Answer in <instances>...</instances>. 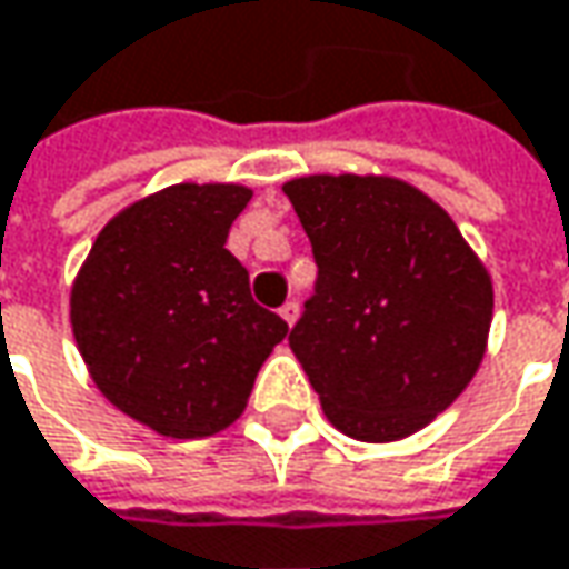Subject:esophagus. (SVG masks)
<instances>
[{
  "label": "esophagus",
  "instance_id": "esophagus-1",
  "mask_svg": "<svg viewBox=\"0 0 569 569\" xmlns=\"http://www.w3.org/2000/svg\"><path fill=\"white\" fill-rule=\"evenodd\" d=\"M280 316H283L286 325H292V321H296V316H299V306H296V302L289 299V302H283V309H280Z\"/></svg>",
  "mask_w": 569,
  "mask_h": 569
}]
</instances>
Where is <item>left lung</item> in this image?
Here are the masks:
<instances>
[{
    "label": "left lung",
    "instance_id": "obj_1",
    "mask_svg": "<svg viewBox=\"0 0 569 569\" xmlns=\"http://www.w3.org/2000/svg\"><path fill=\"white\" fill-rule=\"evenodd\" d=\"M318 263L289 348L348 438L402 441L441 416L480 370L492 277L421 189L377 173L283 183Z\"/></svg>",
    "mask_w": 569,
    "mask_h": 569
}]
</instances>
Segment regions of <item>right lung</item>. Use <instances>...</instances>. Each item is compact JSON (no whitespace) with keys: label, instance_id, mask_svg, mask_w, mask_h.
<instances>
[{"label":"right lung","instance_id":"1","mask_svg":"<svg viewBox=\"0 0 569 569\" xmlns=\"http://www.w3.org/2000/svg\"><path fill=\"white\" fill-rule=\"evenodd\" d=\"M241 183H177L106 221L70 286L86 370L118 412L163 438H209L248 409L289 331L251 299L224 248L251 202Z\"/></svg>","mask_w":569,"mask_h":569}]
</instances>
